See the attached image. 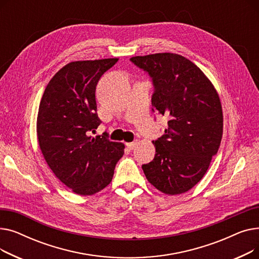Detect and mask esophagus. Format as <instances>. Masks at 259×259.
I'll return each mask as SVG.
<instances>
[{"label": "esophagus", "mask_w": 259, "mask_h": 259, "mask_svg": "<svg viewBox=\"0 0 259 259\" xmlns=\"http://www.w3.org/2000/svg\"><path fill=\"white\" fill-rule=\"evenodd\" d=\"M127 148L129 149V150H132V149L135 148V146H137V142H132V143H127L126 144Z\"/></svg>", "instance_id": "34e87169"}]
</instances>
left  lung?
Masks as SVG:
<instances>
[{"label":"left lung","mask_w":259,"mask_h":259,"mask_svg":"<svg viewBox=\"0 0 259 259\" xmlns=\"http://www.w3.org/2000/svg\"><path fill=\"white\" fill-rule=\"evenodd\" d=\"M152 79V111L168 118L153 141L155 156L142 168L149 183L165 194L189 191L206 174L223 137V110L209 78L191 61L175 53L133 57Z\"/></svg>","instance_id":"1"}]
</instances>
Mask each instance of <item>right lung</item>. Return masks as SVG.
Masks as SVG:
<instances>
[{
	"mask_svg": "<svg viewBox=\"0 0 259 259\" xmlns=\"http://www.w3.org/2000/svg\"><path fill=\"white\" fill-rule=\"evenodd\" d=\"M118 59L71 62L48 83L40 100L36 132L44 158L54 175L79 195L97 193L112 181L124 144L106 132L92 138L101 119L95 89Z\"/></svg>",
	"mask_w": 259,
	"mask_h": 259,
	"instance_id": "1",
	"label": "right lung"
}]
</instances>
